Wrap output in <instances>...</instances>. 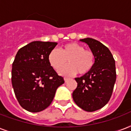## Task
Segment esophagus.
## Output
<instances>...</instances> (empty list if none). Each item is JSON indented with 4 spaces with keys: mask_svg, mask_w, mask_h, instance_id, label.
Segmentation results:
<instances>
[{
    "mask_svg": "<svg viewBox=\"0 0 131 131\" xmlns=\"http://www.w3.org/2000/svg\"><path fill=\"white\" fill-rule=\"evenodd\" d=\"M70 79H71V78H64V82H68V81H69Z\"/></svg>",
    "mask_w": 131,
    "mask_h": 131,
    "instance_id": "obj_1",
    "label": "esophagus"
}]
</instances>
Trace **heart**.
Instances as JSON below:
<instances>
[{"mask_svg": "<svg viewBox=\"0 0 131 131\" xmlns=\"http://www.w3.org/2000/svg\"><path fill=\"white\" fill-rule=\"evenodd\" d=\"M47 58L51 67L57 71L68 61L70 64L58 71L62 75H71L78 72L80 75H84L92 69L94 64L93 52L84 49L82 45L76 43L65 44L59 50H51Z\"/></svg>", "mask_w": 131, "mask_h": 131, "instance_id": "obj_1", "label": "heart"}]
</instances>
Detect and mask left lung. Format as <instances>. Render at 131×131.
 Masks as SVG:
<instances>
[{
    "instance_id": "obj_1",
    "label": "left lung",
    "mask_w": 131,
    "mask_h": 131,
    "mask_svg": "<svg viewBox=\"0 0 131 131\" xmlns=\"http://www.w3.org/2000/svg\"><path fill=\"white\" fill-rule=\"evenodd\" d=\"M88 45L94 55L89 72L75 80L78 86L73 92L76 105L86 112H94L105 105L112 96L116 80V64L105 45L92 38L80 39Z\"/></svg>"
}]
</instances>
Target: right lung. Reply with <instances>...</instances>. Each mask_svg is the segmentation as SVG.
Segmentation results:
<instances>
[{
  "label": "right lung",
  "instance_id": "1",
  "mask_svg": "<svg viewBox=\"0 0 131 131\" xmlns=\"http://www.w3.org/2000/svg\"><path fill=\"white\" fill-rule=\"evenodd\" d=\"M56 42L32 41L18 50L12 64L11 82L19 105L30 112H41L51 103L64 83L48 62Z\"/></svg>",
  "mask_w": 131,
  "mask_h": 131
}]
</instances>
